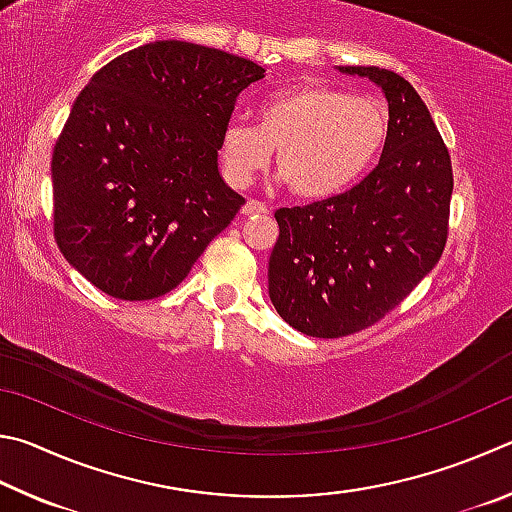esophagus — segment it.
<instances>
[{
	"label": "esophagus",
	"instance_id": "1",
	"mask_svg": "<svg viewBox=\"0 0 512 512\" xmlns=\"http://www.w3.org/2000/svg\"><path fill=\"white\" fill-rule=\"evenodd\" d=\"M242 213L245 215H258V213H267V206L261 204L258 200H247V204L242 206Z\"/></svg>",
	"mask_w": 512,
	"mask_h": 512
}]
</instances>
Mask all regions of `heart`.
<instances>
[{
  "label": "heart",
  "mask_w": 512,
  "mask_h": 512,
  "mask_svg": "<svg viewBox=\"0 0 512 512\" xmlns=\"http://www.w3.org/2000/svg\"><path fill=\"white\" fill-rule=\"evenodd\" d=\"M389 137V110L330 85L285 89L258 107V125L231 119L220 134V161L231 184L245 186L272 161L290 191L306 200L353 184Z\"/></svg>",
  "instance_id": "1"
}]
</instances>
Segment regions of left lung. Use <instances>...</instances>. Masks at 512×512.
Wrapping results in <instances>:
<instances>
[{
  "instance_id": "left-lung-1",
  "label": "left lung",
  "mask_w": 512,
  "mask_h": 512,
  "mask_svg": "<svg viewBox=\"0 0 512 512\" xmlns=\"http://www.w3.org/2000/svg\"><path fill=\"white\" fill-rule=\"evenodd\" d=\"M371 78L389 101V137L362 182L274 213L270 299L299 333L346 337L378 324L434 270L450 233L452 159L409 80L380 67H339Z\"/></svg>"
}]
</instances>
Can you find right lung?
<instances>
[{
  "label": "right lung",
  "instance_id": "obj_1",
  "mask_svg": "<svg viewBox=\"0 0 512 512\" xmlns=\"http://www.w3.org/2000/svg\"><path fill=\"white\" fill-rule=\"evenodd\" d=\"M261 78L256 62L179 40L98 69L51 157L53 236L69 265L114 299L175 290L245 204L218 173L220 134Z\"/></svg>",
  "mask_w": 512,
  "mask_h": 512
}]
</instances>
